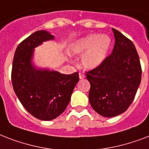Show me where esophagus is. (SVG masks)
<instances>
[{
  "label": "esophagus",
  "instance_id": "obj_1",
  "mask_svg": "<svg viewBox=\"0 0 149 149\" xmlns=\"http://www.w3.org/2000/svg\"><path fill=\"white\" fill-rule=\"evenodd\" d=\"M79 79H84L85 77H86V76H85V75H84V73H79Z\"/></svg>",
  "mask_w": 149,
  "mask_h": 149
}]
</instances>
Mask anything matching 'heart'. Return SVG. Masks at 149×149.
Listing matches in <instances>:
<instances>
[{"instance_id": "b5f03b06", "label": "heart", "mask_w": 149, "mask_h": 149, "mask_svg": "<svg viewBox=\"0 0 149 149\" xmlns=\"http://www.w3.org/2000/svg\"><path fill=\"white\" fill-rule=\"evenodd\" d=\"M111 46V39L101 34H91L76 41L71 48L74 54H84L82 64L86 69L99 66L107 56Z\"/></svg>"}]
</instances>
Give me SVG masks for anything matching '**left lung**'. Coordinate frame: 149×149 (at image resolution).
Instances as JSON below:
<instances>
[{"instance_id": "1", "label": "left lung", "mask_w": 149, "mask_h": 149, "mask_svg": "<svg viewBox=\"0 0 149 149\" xmlns=\"http://www.w3.org/2000/svg\"><path fill=\"white\" fill-rule=\"evenodd\" d=\"M112 30L115 38L112 53L99 66L86 72L91 84L90 104L106 118L127 111L141 79V63L134 45L120 31Z\"/></svg>"}]
</instances>
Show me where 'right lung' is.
I'll use <instances>...</instances> for the list:
<instances>
[{
	"mask_svg": "<svg viewBox=\"0 0 149 149\" xmlns=\"http://www.w3.org/2000/svg\"><path fill=\"white\" fill-rule=\"evenodd\" d=\"M46 31H37L20 43L13 59L11 82L17 98L26 111L42 120L55 119L65 111L79 73L60 74L37 70L31 64L34 48L53 39Z\"/></svg>",
	"mask_w": 149,
	"mask_h": 149,
	"instance_id": "add662e5",
	"label": "right lung"
}]
</instances>
